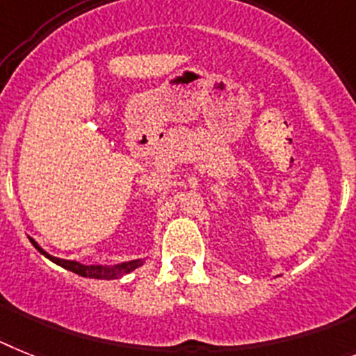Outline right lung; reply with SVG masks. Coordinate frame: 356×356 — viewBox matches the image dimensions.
Instances as JSON below:
<instances>
[{
  "mask_svg": "<svg viewBox=\"0 0 356 356\" xmlns=\"http://www.w3.org/2000/svg\"><path fill=\"white\" fill-rule=\"evenodd\" d=\"M30 242L32 245L35 247L37 251L41 252L44 258H48L49 261H54V264L60 265L63 268L70 272H75L79 276L82 277H91V280H118V277L125 276V274H131L132 270H136L138 267L145 264L143 258H138V259H131V261H123V264H116V265H82L79 261H73V259H63V258H57V256H51L42 249L39 243L30 238Z\"/></svg>",
  "mask_w": 356,
  "mask_h": 356,
  "instance_id": "add662e5",
  "label": "right lung"
}]
</instances>
